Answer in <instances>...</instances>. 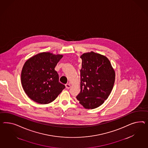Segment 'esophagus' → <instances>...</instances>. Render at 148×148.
Instances as JSON below:
<instances>
[{
  "label": "esophagus",
  "instance_id": "34e87169",
  "mask_svg": "<svg viewBox=\"0 0 148 148\" xmlns=\"http://www.w3.org/2000/svg\"><path fill=\"white\" fill-rule=\"evenodd\" d=\"M65 86H66V88L67 89H69L71 88V85L69 84H65Z\"/></svg>",
  "mask_w": 148,
  "mask_h": 148
}]
</instances>
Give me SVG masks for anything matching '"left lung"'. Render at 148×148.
Here are the masks:
<instances>
[{
    "label": "left lung",
    "instance_id": "1",
    "mask_svg": "<svg viewBox=\"0 0 148 148\" xmlns=\"http://www.w3.org/2000/svg\"><path fill=\"white\" fill-rule=\"evenodd\" d=\"M80 58V93L76 96L86 109L99 107L108 99L114 87L115 72L108 58L95 52H87Z\"/></svg>",
    "mask_w": 148,
    "mask_h": 148
}]
</instances>
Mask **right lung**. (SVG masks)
<instances>
[{
  "label": "right lung",
  "instance_id": "right-lung-1",
  "mask_svg": "<svg viewBox=\"0 0 148 148\" xmlns=\"http://www.w3.org/2000/svg\"><path fill=\"white\" fill-rule=\"evenodd\" d=\"M62 54L42 52L32 56L24 64L21 81L26 95L39 104H48L56 100L65 88L59 82L55 71Z\"/></svg>",
  "mask_w": 148,
  "mask_h": 148
}]
</instances>
